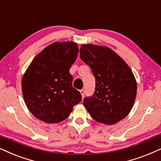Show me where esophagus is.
I'll use <instances>...</instances> for the list:
<instances>
[{
  "mask_svg": "<svg viewBox=\"0 0 161 161\" xmlns=\"http://www.w3.org/2000/svg\"><path fill=\"white\" fill-rule=\"evenodd\" d=\"M80 92L81 94V95H82V98H83V97H84V96H85V91L83 90V89H80Z\"/></svg>",
  "mask_w": 161,
  "mask_h": 161,
  "instance_id": "1",
  "label": "esophagus"
}]
</instances>
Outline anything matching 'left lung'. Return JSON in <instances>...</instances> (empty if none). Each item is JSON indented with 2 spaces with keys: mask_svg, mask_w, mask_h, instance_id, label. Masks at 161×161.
<instances>
[{
  "mask_svg": "<svg viewBox=\"0 0 161 161\" xmlns=\"http://www.w3.org/2000/svg\"><path fill=\"white\" fill-rule=\"evenodd\" d=\"M80 58L95 78L93 95L83 99L90 115L107 125L126 118L137 94L136 80L126 62L109 48L92 44L81 46Z\"/></svg>",
  "mask_w": 161,
  "mask_h": 161,
  "instance_id": "8db88e82",
  "label": "left lung"
}]
</instances>
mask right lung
Wrapping results in <instances>:
<instances>
[{"mask_svg":"<svg viewBox=\"0 0 161 161\" xmlns=\"http://www.w3.org/2000/svg\"><path fill=\"white\" fill-rule=\"evenodd\" d=\"M78 51L76 43L55 42L29 66L22 78V92L27 108L35 118L49 124L61 122L81 101L69 73Z\"/></svg>","mask_w":161,"mask_h":161,"instance_id":"obj_1","label":"right lung"}]
</instances>
